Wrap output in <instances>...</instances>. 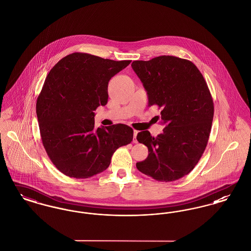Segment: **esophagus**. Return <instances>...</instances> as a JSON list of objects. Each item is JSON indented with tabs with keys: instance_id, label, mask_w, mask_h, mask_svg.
<instances>
[{
	"instance_id": "esophagus-1",
	"label": "esophagus",
	"mask_w": 251,
	"mask_h": 251,
	"mask_svg": "<svg viewBox=\"0 0 251 251\" xmlns=\"http://www.w3.org/2000/svg\"><path fill=\"white\" fill-rule=\"evenodd\" d=\"M138 133V131H133V143H137V140H136V135Z\"/></svg>"
}]
</instances>
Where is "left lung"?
<instances>
[{"label":"left lung","instance_id":"obj_1","mask_svg":"<svg viewBox=\"0 0 251 251\" xmlns=\"http://www.w3.org/2000/svg\"><path fill=\"white\" fill-rule=\"evenodd\" d=\"M149 97V106L161 109L166 124L156 137L149 131L136 139L149 155L137 169L159 181H174L189 174L201 158L214 118V101L202 74L191 61L171 55L131 63Z\"/></svg>","mask_w":251,"mask_h":251}]
</instances>
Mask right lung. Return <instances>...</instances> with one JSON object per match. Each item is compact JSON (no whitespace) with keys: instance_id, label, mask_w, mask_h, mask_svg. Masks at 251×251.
<instances>
[{"instance_id":"add662e5","label":"right lung","mask_w":251,"mask_h":251,"mask_svg":"<svg viewBox=\"0 0 251 251\" xmlns=\"http://www.w3.org/2000/svg\"><path fill=\"white\" fill-rule=\"evenodd\" d=\"M130 63L73 52L49 72L36 116L49 158L66 176L87 179L104 171L114 152L132 141L125 124L96 129L93 112L107 103L110 79Z\"/></svg>"}]
</instances>
